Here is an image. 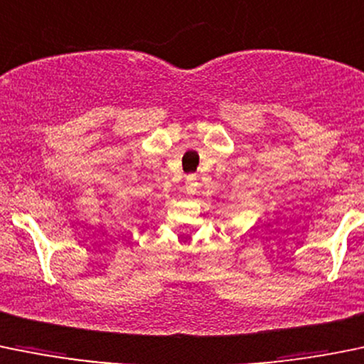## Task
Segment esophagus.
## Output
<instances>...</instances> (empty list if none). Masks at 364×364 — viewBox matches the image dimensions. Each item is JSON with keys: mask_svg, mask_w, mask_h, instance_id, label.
Segmentation results:
<instances>
[{"mask_svg": "<svg viewBox=\"0 0 364 364\" xmlns=\"http://www.w3.org/2000/svg\"><path fill=\"white\" fill-rule=\"evenodd\" d=\"M196 187H198L196 177H194V175H189V177L186 178V193L187 194H194V193H196Z\"/></svg>", "mask_w": 364, "mask_h": 364, "instance_id": "esophagus-1", "label": "esophagus"}]
</instances>
